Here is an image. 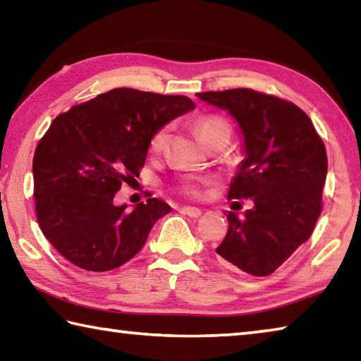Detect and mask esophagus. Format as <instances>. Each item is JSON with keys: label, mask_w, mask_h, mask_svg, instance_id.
Here are the masks:
<instances>
[{"label": "esophagus", "mask_w": 361, "mask_h": 361, "mask_svg": "<svg viewBox=\"0 0 361 361\" xmlns=\"http://www.w3.org/2000/svg\"><path fill=\"white\" fill-rule=\"evenodd\" d=\"M181 213H183V215L189 216V218H199L200 215H202V210L195 209V207H183Z\"/></svg>", "instance_id": "obj_1"}]
</instances>
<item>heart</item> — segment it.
Masks as SVG:
<instances>
[{
  "label": "heart",
  "instance_id": "obj_1",
  "mask_svg": "<svg viewBox=\"0 0 361 361\" xmlns=\"http://www.w3.org/2000/svg\"><path fill=\"white\" fill-rule=\"evenodd\" d=\"M194 130L197 133V137L204 146L213 138L231 135L229 124L223 118H219V116H204V118L197 119L194 124ZM166 140H167V129H161L151 140L152 151L162 149V146L166 145ZM183 189L189 194H197V183L192 180H188L183 183Z\"/></svg>",
  "mask_w": 361,
  "mask_h": 361
}]
</instances>
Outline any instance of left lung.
Returning a JSON list of instances; mask_svg holds the SVG:
<instances>
[{
	"label": "left lung",
	"instance_id": "8db88e82",
	"mask_svg": "<svg viewBox=\"0 0 361 361\" xmlns=\"http://www.w3.org/2000/svg\"><path fill=\"white\" fill-rule=\"evenodd\" d=\"M202 102L232 116L243 161L229 199H252L243 216L228 212V234L216 253L226 264L264 277L309 239L322 212L326 151L302 109L252 89L200 92Z\"/></svg>",
	"mask_w": 361,
	"mask_h": 361
}]
</instances>
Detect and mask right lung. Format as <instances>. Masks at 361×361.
Listing matches in <instances>:
<instances>
[{"mask_svg":"<svg viewBox=\"0 0 361 361\" xmlns=\"http://www.w3.org/2000/svg\"><path fill=\"white\" fill-rule=\"evenodd\" d=\"M195 108L183 95L113 89L52 121L36 146V216L52 247L73 264L105 272L143 248L152 226L172 212L149 197L116 205L122 183L138 176L152 137Z\"/></svg>","mask_w":361,"mask_h":361,"instance_id":"right-lung-1","label":"right lung"}]
</instances>
